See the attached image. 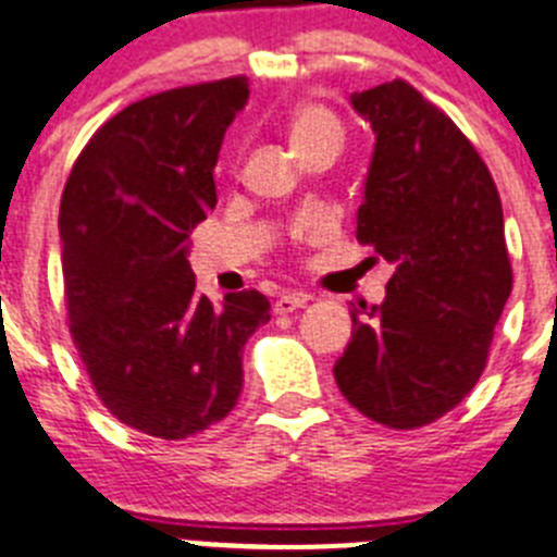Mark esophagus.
<instances>
[{
    "mask_svg": "<svg viewBox=\"0 0 557 557\" xmlns=\"http://www.w3.org/2000/svg\"><path fill=\"white\" fill-rule=\"evenodd\" d=\"M310 294H305V290H285V294H280L277 302H274V313H294V310L305 308V305L310 302Z\"/></svg>",
    "mask_w": 557,
    "mask_h": 557,
    "instance_id": "esophagus-1",
    "label": "esophagus"
}]
</instances>
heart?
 <instances>
[{
	"label": "heart",
	"instance_id": "1",
	"mask_svg": "<svg viewBox=\"0 0 557 557\" xmlns=\"http://www.w3.org/2000/svg\"><path fill=\"white\" fill-rule=\"evenodd\" d=\"M290 141H294L297 152L322 141L341 144V122L324 104H299L290 116Z\"/></svg>",
	"mask_w": 557,
	"mask_h": 557
}]
</instances>
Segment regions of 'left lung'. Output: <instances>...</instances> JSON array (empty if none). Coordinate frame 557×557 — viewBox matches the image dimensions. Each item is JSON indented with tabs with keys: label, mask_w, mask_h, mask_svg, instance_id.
<instances>
[{
	"label": "left lung",
	"mask_w": 557,
	"mask_h": 557,
	"mask_svg": "<svg viewBox=\"0 0 557 557\" xmlns=\"http://www.w3.org/2000/svg\"><path fill=\"white\" fill-rule=\"evenodd\" d=\"M377 144L358 242L394 263L385 302L352 310L335 383L352 408L416 430L478 385L513 288L503 202L458 124L405 79L352 94Z\"/></svg>",
	"instance_id": "1"
}]
</instances>
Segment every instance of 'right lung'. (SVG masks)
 <instances>
[{"instance_id":"obj_1","label":"right lung","mask_w":557,"mask_h":557,"mask_svg":"<svg viewBox=\"0 0 557 557\" xmlns=\"http://www.w3.org/2000/svg\"><path fill=\"white\" fill-rule=\"evenodd\" d=\"M249 79L138 99L74 160L60 199L69 333L119 422L180 441L222 422L244 383L249 335L272 319L260 290L197 294L188 233L216 208L222 138Z\"/></svg>"}]
</instances>
